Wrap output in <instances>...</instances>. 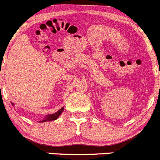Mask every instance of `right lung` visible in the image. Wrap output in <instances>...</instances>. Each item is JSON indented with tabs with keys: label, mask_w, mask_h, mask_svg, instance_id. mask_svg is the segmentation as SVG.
<instances>
[{
	"label": "right lung",
	"mask_w": 160,
	"mask_h": 160,
	"mask_svg": "<svg viewBox=\"0 0 160 160\" xmlns=\"http://www.w3.org/2000/svg\"><path fill=\"white\" fill-rule=\"evenodd\" d=\"M12 105H14V104L12 103ZM63 110H64V107L61 108L59 110H58V112L53 113V114L47 115V116H46V118H44L42 121H39V122H47V121H54V120H57L58 118V117H59L60 115L62 113Z\"/></svg>",
	"instance_id": "add662e5"
}]
</instances>
